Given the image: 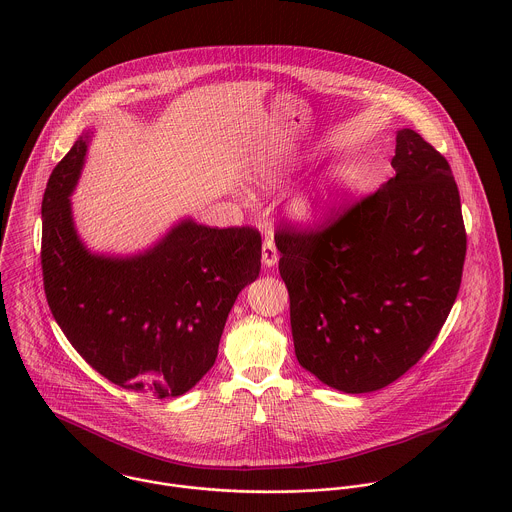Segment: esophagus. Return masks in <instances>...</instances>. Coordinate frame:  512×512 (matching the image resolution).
Returning <instances> with one entry per match:
<instances>
[{
  "instance_id": "1",
  "label": "esophagus",
  "mask_w": 512,
  "mask_h": 512,
  "mask_svg": "<svg viewBox=\"0 0 512 512\" xmlns=\"http://www.w3.org/2000/svg\"><path fill=\"white\" fill-rule=\"evenodd\" d=\"M278 248L274 244V238L272 236H266L264 238V244H262V262L266 268H272L276 262H278Z\"/></svg>"
}]
</instances>
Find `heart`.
<instances>
[{
	"instance_id": "heart-1",
	"label": "heart",
	"mask_w": 512,
	"mask_h": 512,
	"mask_svg": "<svg viewBox=\"0 0 512 512\" xmlns=\"http://www.w3.org/2000/svg\"><path fill=\"white\" fill-rule=\"evenodd\" d=\"M266 181H268V183L280 181V171H270V173L266 175ZM345 181H347V173H341L337 179H333L329 185L321 187L317 193L301 195V197L295 201V211H297L301 217H313V215L319 211L321 201L327 197L329 189H331V187H337V185H341V183H345Z\"/></svg>"
}]
</instances>
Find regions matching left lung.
<instances>
[{
  "instance_id": "1",
  "label": "left lung",
  "mask_w": 512,
  "mask_h": 512,
  "mask_svg": "<svg viewBox=\"0 0 512 512\" xmlns=\"http://www.w3.org/2000/svg\"><path fill=\"white\" fill-rule=\"evenodd\" d=\"M394 177L313 228L276 232L299 365L361 394L388 386L436 341L461 286L467 234L447 159L396 136Z\"/></svg>"
}]
</instances>
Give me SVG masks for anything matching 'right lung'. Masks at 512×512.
<instances>
[{"label": "right lung", "mask_w": 512, "mask_h": 512, "mask_svg": "<svg viewBox=\"0 0 512 512\" xmlns=\"http://www.w3.org/2000/svg\"><path fill=\"white\" fill-rule=\"evenodd\" d=\"M86 140L53 169L41 205V268L51 313L76 353L104 378L155 398L181 396L215 365L226 317L260 274L252 226L183 220L134 258L90 254L71 201Z\"/></svg>", "instance_id": "right-lung-1"}]
</instances>
